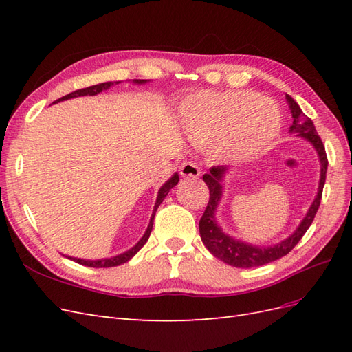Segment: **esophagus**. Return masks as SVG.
I'll use <instances>...</instances> for the list:
<instances>
[{
	"label": "esophagus",
	"instance_id": "esophagus-1",
	"mask_svg": "<svg viewBox=\"0 0 352 352\" xmlns=\"http://www.w3.org/2000/svg\"><path fill=\"white\" fill-rule=\"evenodd\" d=\"M180 176L182 177H190V179H198L201 175V170L197 163L194 162H186L179 168Z\"/></svg>",
	"mask_w": 352,
	"mask_h": 352
}]
</instances>
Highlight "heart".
Masks as SVG:
<instances>
[{"instance_id":"1","label":"heart","mask_w":352,"mask_h":352,"mask_svg":"<svg viewBox=\"0 0 352 352\" xmlns=\"http://www.w3.org/2000/svg\"><path fill=\"white\" fill-rule=\"evenodd\" d=\"M180 120L190 140L225 162L260 154L282 127L278 104L242 89L198 92L180 105Z\"/></svg>"}]
</instances>
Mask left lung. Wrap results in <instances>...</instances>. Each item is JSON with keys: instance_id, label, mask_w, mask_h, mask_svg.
<instances>
[{"instance_id": "1", "label": "left lung", "mask_w": 352, "mask_h": 352, "mask_svg": "<svg viewBox=\"0 0 352 352\" xmlns=\"http://www.w3.org/2000/svg\"><path fill=\"white\" fill-rule=\"evenodd\" d=\"M286 101L289 104L291 114H292V126L289 127L291 133H296L298 136L304 138L308 142H310L318 154L320 158V184H318L317 195L313 201L311 207L308 208V212L300 226L292 233L289 238L279 242L278 245H273V247H254L251 243L242 242L238 239H233L232 236L226 235L221 228L217 225L216 221V210L219 206V201L223 195V185L221 180L223 176L226 173V167L223 166H214L210 168V173H206L202 176L204 182L207 184L210 189V199L206 207L204 214H202L199 220V235L202 239V243L206 245L207 250L214 255V257L220 258L233 267H242V269H250V267H257V265H263L272 263L274 260L282 258L283 255L291 252L295 245L301 241L304 233L311 226V223L316 217V212L320 207L322 194H323V186L326 182V172H327V157L324 145L320 140V136L316 132V127L311 122L310 117H307L300 105L295 102V100L289 95H286Z\"/></svg>"}]
</instances>
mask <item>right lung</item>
<instances>
[{
    "instance_id": "1",
    "label": "right lung",
    "mask_w": 352,
    "mask_h": 352,
    "mask_svg": "<svg viewBox=\"0 0 352 352\" xmlns=\"http://www.w3.org/2000/svg\"><path fill=\"white\" fill-rule=\"evenodd\" d=\"M133 82L135 83H146V80H144V79H133ZM116 83H120V82H104V83H98V85H92V87L70 92V94L65 95V97H61L60 100H57L56 102L65 101V100H69V98H74V97H83V95H97V94H100V92H102L105 89H109L110 87H113V85H116ZM177 182H179V175L175 173L162 188H160L158 195H157V201H155V206H154V211H153V216H151V220H150V225H148V228H146V230L144 233V236L141 238V241L138 242L135 247H132L129 251L116 255V257H111V258H101V260H82V258H74V257H67V258L76 261V263H79L82 265H88V267H97V269H100V267H114V265H120V264H123L126 261H129L133 257V255L144 247L145 242L148 241V238H150V233L153 230V223H154L155 211H157L158 206L163 202V199L166 198V195L170 192V189H172L173 186H176Z\"/></svg>"
}]
</instances>
